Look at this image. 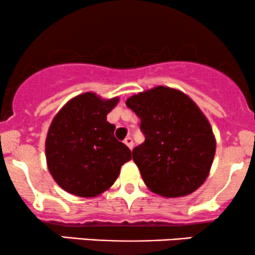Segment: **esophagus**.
Returning <instances> with one entry per match:
<instances>
[{
  "label": "esophagus",
  "mask_w": 255,
  "mask_h": 255,
  "mask_svg": "<svg viewBox=\"0 0 255 255\" xmlns=\"http://www.w3.org/2000/svg\"><path fill=\"white\" fill-rule=\"evenodd\" d=\"M125 144L127 145L128 147H129L130 150H131V148H133V145H134V142H133V139H131L130 136H127V137H126V139H125Z\"/></svg>",
  "instance_id": "34e87169"
}]
</instances>
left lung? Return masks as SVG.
I'll return each instance as SVG.
<instances>
[{"label":"left lung","instance_id":"obj_1","mask_svg":"<svg viewBox=\"0 0 255 255\" xmlns=\"http://www.w3.org/2000/svg\"><path fill=\"white\" fill-rule=\"evenodd\" d=\"M140 119L145 141L133 160L146 186L166 198L188 195L204 183L216 152L212 128L181 91L158 86L126 102Z\"/></svg>","mask_w":255,"mask_h":255}]
</instances>
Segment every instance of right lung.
<instances>
[{
    "mask_svg": "<svg viewBox=\"0 0 255 255\" xmlns=\"http://www.w3.org/2000/svg\"><path fill=\"white\" fill-rule=\"evenodd\" d=\"M119 98L104 101L86 92L71 99L52 120L45 141L51 176L78 197L99 195L113 186L120 169L131 159L129 148L114 135L107 115Z\"/></svg>",
    "mask_w": 255,
    "mask_h": 255,
    "instance_id": "1",
    "label": "right lung"
}]
</instances>
